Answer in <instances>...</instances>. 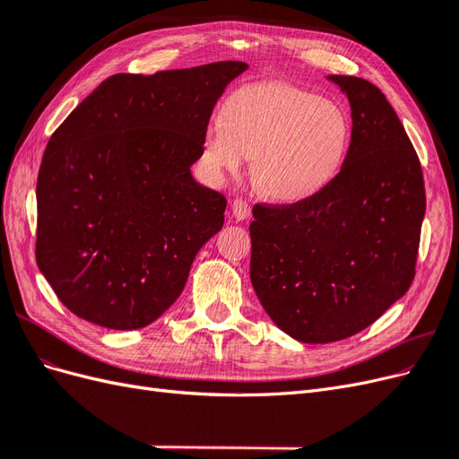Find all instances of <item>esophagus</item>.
<instances>
[{"label": "esophagus", "instance_id": "obj_1", "mask_svg": "<svg viewBox=\"0 0 459 459\" xmlns=\"http://www.w3.org/2000/svg\"><path fill=\"white\" fill-rule=\"evenodd\" d=\"M231 212H233L235 220L241 221V220H247L248 216H251V206H248V203L243 199H235L231 203Z\"/></svg>", "mask_w": 459, "mask_h": 459}]
</instances>
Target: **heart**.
<instances>
[{
    "mask_svg": "<svg viewBox=\"0 0 459 459\" xmlns=\"http://www.w3.org/2000/svg\"><path fill=\"white\" fill-rule=\"evenodd\" d=\"M352 126L331 100L289 84H253L231 93L204 130L203 162L216 182L239 174L253 155L256 187L275 201H307L342 169Z\"/></svg>",
    "mask_w": 459,
    "mask_h": 459,
    "instance_id": "obj_1",
    "label": "heart"
}]
</instances>
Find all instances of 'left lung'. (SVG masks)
<instances>
[{
  "instance_id": "obj_1",
  "label": "left lung",
  "mask_w": 459,
  "mask_h": 459,
  "mask_svg": "<svg viewBox=\"0 0 459 459\" xmlns=\"http://www.w3.org/2000/svg\"><path fill=\"white\" fill-rule=\"evenodd\" d=\"M349 97L351 147L317 195L255 204L251 281L272 322L300 342H335L371 325L406 295L425 216L423 172L377 86L327 76Z\"/></svg>"
}]
</instances>
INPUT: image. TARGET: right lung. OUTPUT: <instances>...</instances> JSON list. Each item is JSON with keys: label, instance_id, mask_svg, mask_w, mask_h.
Returning <instances> with one entry per match:
<instances>
[{"label": "right lung", "instance_id": "1", "mask_svg": "<svg viewBox=\"0 0 459 459\" xmlns=\"http://www.w3.org/2000/svg\"><path fill=\"white\" fill-rule=\"evenodd\" d=\"M247 68L115 74L55 130L36 186V262L73 314L130 331L176 302L226 211L191 166L216 101Z\"/></svg>", "mask_w": 459, "mask_h": 459}]
</instances>
